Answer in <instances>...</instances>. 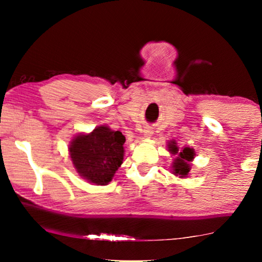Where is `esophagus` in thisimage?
I'll return each instance as SVG.
<instances>
[{
  "label": "esophagus",
  "instance_id": "34e87169",
  "mask_svg": "<svg viewBox=\"0 0 262 262\" xmlns=\"http://www.w3.org/2000/svg\"><path fill=\"white\" fill-rule=\"evenodd\" d=\"M143 135H144L145 138H150V137H151V136L154 135L152 127H150V126L144 127V130H143Z\"/></svg>",
  "mask_w": 262,
  "mask_h": 262
}]
</instances>
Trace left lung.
<instances>
[{
	"instance_id": "left-lung-1",
	"label": "left lung",
	"mask_w": 262,
	"mask_h": 262,
	"mask_svg": "<svg viewBox=\"0 0 262 262\" xmlns=\"http://www.w3.org/2000/svg\"><path fill=\"white\" fill-rule=\"evenodd\" d=\"M167 148L168 151H169L173 156H175L170 166L173 174L175 177L180 179L188 178L189 171H191V162L194 160L195 156L194 149L189 148V146H185V148L179 149V146L175 141L168 142Z\"/></svg>"
}]
</instances>
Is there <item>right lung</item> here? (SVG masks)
Returning a JSON list of instances; mask_svg holds the SVG:
<instances>
[{
	"label": "right lung",
	"instance_id": "obj_1",
	"mask_svg": "<svg viewBox=\"0 0 262 262\" xmlns=\"http://www.w3.org/2000/svg\"><path fill=\"white\" fill-rule=\"evenodd\" d=\"M125 136L107 125L78 134L69 144V155L78 175L93 185H108L124 160Z\"/></svg>",
	"mask_w": 262,
	"mask_h": 262
}]
</instances>
